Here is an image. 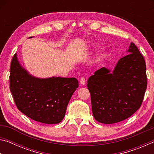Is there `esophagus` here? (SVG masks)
Returning <instances> with one entry per match:
<instances>
[{"instance_id": "1", "label": "esophagus", "mask_w": 154, "mask_h": 154, "mask_svg": "<svg viewBox=\"0 0 154 154\" xmlns=\"http://www.w3.org/2000/svg\"><path fill=\"white\" fill-rule=\"evenodd\" d=\"M79 82H80V83L82 85H85V78L84 77L81 78Z\"/></svg>"}]
</instances>
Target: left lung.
Masks as SVG:
<instances>
[{"label": "left lung", "instance_id": "1", "mask_svg": "<svg viewBox=\"0 0 154 154\" xmlns=\"http://www.w3.org/2000/svg\"><path fill=\"white\" fill-rule=\"evenodd\" d=\"M127 52L113 71L103 67L88 80L94 118L100 123L123 121L143 103L147 85L145 60L133 43Z\"/></svg>", "mask_w": 154, "mask_h": 154}]
</instances>
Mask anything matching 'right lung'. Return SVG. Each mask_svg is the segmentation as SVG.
I'll list each match as a JSON object with an SVG mask.
<instances>
[{
  "label": "right lung",
  "mask_w": 154,
  "mask_h": 154,
  "mask_svg": "<svg viewBox=\"0 0 154 154\" xmlns=\"http://www.w3.org/2000/svg\"><path fill=\"white\" fill-rule=\"evenodd\" d=\"M9 83L17 109L33 120L48 124L63 119L68 103L79 86L75 77L32 76L21 66L16 53L11 62Z\"/></svg>",
  "instance_id": "add662e5"
}]
</instances>
